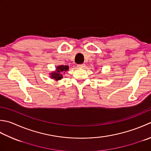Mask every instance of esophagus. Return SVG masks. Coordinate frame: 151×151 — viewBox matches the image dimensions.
<instances>
[{
  "label": "esophagus",
  "instance_id": "obj_1",
  "mask_svg": "<svg viewBox=\"0 0 151 151\" xmlns=\"http://www.w3.org/2000/svg\"><path fill=\"white\" fill-rule=\"evenodd\" d=\"M77 67L78 68H81V69H82V68H84L86 67V65L85 64H80V65H78Z\"/></svg>",
  "mask_w": 151,
  "mask_h": 151
}]
</instances>
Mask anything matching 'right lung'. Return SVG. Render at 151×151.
<instances>
[{
    "mask_svg": "<svg viewBox=\"0 0 151 151\" xmlns=\"http://www.w3.org/2000/svg\"><path fill=\"white\" fill-rule=\"evenodd\" d=\"M69 70V66L68 65H58L55 67V70L49 73L50 78L54 79L56 82L60 81L63 78V74H65V72Z\"/></svg>",
    "mask_w": 151,
    "mask_h": 151,
    "instance_id": "right-lung-1",
    "label": "right lung"
}]
</instances>
